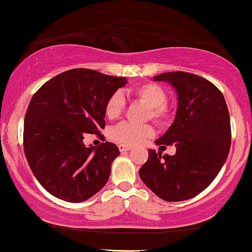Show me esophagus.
Instances as JSON below:
<instances>
[{"label": "esophagus", "instance_id": "esophagus-1", "mask_svg": "<svg viewBox=\"0 0 252 252\" xmlns=\"http://www.w3.org/2000/svg\"><path fill=\"white\" fill-rule=\"evenodd\" d=\"M118 149H120L122 153H124V152H129V150H131V147L126 146V144H118Z\"/></svg>", "mask_w": 252, "mask_h": 252}]
</instances>
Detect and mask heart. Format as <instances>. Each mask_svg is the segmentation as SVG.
Masks as SVG:
<instances>
[{
    "instance_id": "1",
    "label": "heart",
    "mask_w": 252,
    "mask_h": 252,
    "mask_svg": "<svg viewBox=\"0 0 252 252\" xmlns=\"http://www.w3.org/2000/svg\"><path fill=\"white\" fill-rule=\"evenodd\" d=\"M134 96L149 108V117L156 122L163 123L168 118V109L164 105L167 102V92L155 83H144L134 90ZM126 100L121 92H115L105 104V115L110 120H116L123 114ZM154 135L152 126H135L130 123H121L111 130V138L117 142L130 144L142 143L144 140Z\"/></svg>"
}]
</instances>
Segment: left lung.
I'll return each instance as SVG.
<instances>
[{
    "label": "left lung",
    "instance_id": "left-lung-1",
    "mask_svg": "<svg viewBox=\"0 0 252 252\" xmlns=\"http://www.w3.org/2000/svg\"><path fill=\"white\" fill-rule=\"evenodd\" d=\"M175 90L174 122L155 141L160 149L175 144L173 156L149 149L138 170L158 198L184 201L210 186L226 161L231 146L230 115L222 94L209 80L187 72H164L153 78Z\"/></svg>",
    "mask_w": 252,
    "mask_h": 252
}]
</instances>
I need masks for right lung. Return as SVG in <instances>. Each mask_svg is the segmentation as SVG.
Wrapping results in <instances>:
<instances>
[{"mask_svg":"<svg viewBox=\"0 0 252 252\" xmlns=\"http://www.w3.org/2000/svg\"><path fill=\"white\" fill-rule=\"evenodd\" d=\"M126 82L88 68L58 74L35 92L24 126L25 155L40 185L58 199L88 200L105 186L116 144L86 147L85 134L105 128V104Z\"/></svg>","mask_w":252,"mask_h":252,"instance_id":"1","label":"right lung"}]
</instances>
